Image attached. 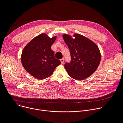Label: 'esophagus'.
I'll return each instance as SVG.
<instances>
[{
	"label": "esophagus",
	"mask_w": 123,
	"mask_h": 123,
	"mask_svg": "<svg viewBox=\"0 0 123 123\" xmlns=\"http://www.w3.org/2000/svg\"><path fill=\"white\" fill-rule=\"evenodd\" d=\"M60 61H61V64H63L64 63V59H60Z\"/></svg>",
	"instance_id": "obj_1"
}]
</instances>
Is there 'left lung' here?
<instances>
[{
	"instance_id": "1",
	"label": "left lung",
	"mask_w": 123,
	"mask_h": 123,
	"mask_svg": "<svg viewBox=\"0 0 123 123\" xmlns=\"http://www.w3.org/2000/svg\"><path fill=\"white\" fill-rule=\"evenodd\" d=\"M63 35L71 55V61L64 66L69 76L76 80H83L90 76L98 67L101 53L97 45L82 35Z\"/></svg>"
}]
</instances>
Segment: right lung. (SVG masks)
Here are the masks:
<instances>
[{"mask_svg":"<svg viewBox=\"0 0 123 123\" xmlns=\"http://www.w3.org/2000/svg\"><path fill=\"white\" fill-rule=\"evenodd\" d=\"M56 37L50 38L47 34L41 33L33 38L23 49L21 63L26 71L36 78L42 80L48 78L61 64L51 49Z\"/></svg>","mask_w":123,"mask_h":123,"instance_id":"right-lung-1","label":"right lung"}]
</instances>
